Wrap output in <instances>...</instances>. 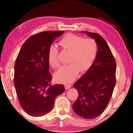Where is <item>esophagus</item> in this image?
Returning a JSON list of instances; mask_svg holds the SVG:
<instances>
[{"label": "esophagus", "instance_id": "obj_1", "mask_svg": "<svg viewBox=\"0 0 133 133\" xmlns=\"http://www.w3.org/2000/svg\"><path fill=\"white\" fill-rule=\"evenodd\" d=\"M64 87H65V89H69L70 87H71V84H65L64 85Z\"/></svg>", "mask_w": 133, "mask_h": 133}]
</instances>
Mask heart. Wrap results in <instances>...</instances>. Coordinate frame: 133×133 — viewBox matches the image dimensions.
<instances>
[{
    "label": "heart",
    "mask_w": 133,
    "mask_h": 133,
    "mask_svg": "<svg viewBox=\"0 0 133 133\" xmlns=\"http://www.w3.org/2000/svg\"><path fill=\"white\" fill-rule=\"evenodd\" d=\"M58 44L63 50L70 53L67 63L69 64L62 66L54 75L58 82L69 84L75 79L79 71L85 72L93 64L97 54V45L93 39H85L80 36L67 34L60 40ZM58 50L55 46L49 49L48 58L51 67L59 66Z\"/></svg>",
    "instance_id": "heart-1"
}]
</instances>
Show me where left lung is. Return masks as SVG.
I'll use <instances>...</instances> for the list:
<instances>
[{"instance_id":"left-lung-1","label":"left lung","mask_w":133,"mask_h":133,"mask_svg":"<svg viewBox=\"0 0 133 133\" xmlns=\"http://www.w3.org/2000/svg\"><path fill=\"white\" fill-rule=\"evenodd\" d=\"M81 32L95 40L98 50L90 68L74 84L78 96L73 109L83 118L93 119L103 113L111 97L116 85V63L104 38L97 33Z\"/></svg>"}]
</instances>
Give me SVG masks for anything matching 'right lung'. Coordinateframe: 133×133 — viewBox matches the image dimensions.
Masks as SVG:
<instances>
[{"instance_id":"obj_1","label":"right lung","mask_w":133,"mask_h":133,"mask_svg":"<svg viewBox=\"0 0 133 133\" xmlns=\"http://www.w3.org/2000/svg\"><path fill=\"white\" fill-rule=\"evenodd\" d=\"M64 31H47L31 36L22 45L15 64L14 83L18 100L27 114L45 115L56 97L64 91L62 84H50L49 49Z\"/></svg>"}]
</instances>
